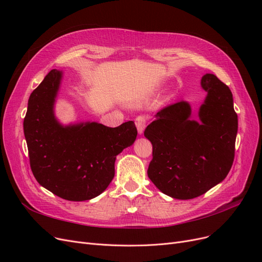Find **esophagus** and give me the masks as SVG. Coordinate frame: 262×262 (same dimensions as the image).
<instances>
[{
  "label": "esophagus",
  "mask_w": 262,
  "mask_h": 262,
  "mask_svg": "<svg viewBox=\"0 0 262 262\" xmlns=\"http://www.w3.org/2000/svg\"><path fill=\"white\" fill-rule=\"evenodd\" d=\"M146 122H147V117L145 115H139L136 117L135 123H136V127L139 135L143 134V130H145V127H146Z\"/></svg>",
  "instance_id": "obj_1"
}]
</instances>
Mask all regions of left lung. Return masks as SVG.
Returning <instances> with one entry per match:
<instances>
[{"label":"left lung","mask_w":262,"mask_h":262,"mask_svg":"<svg viewBox=\"0 0 262 262\" xmlns=\"http://www.w3.org/2000/svg\"><path fill=\"white\" fill-rule=\"evenodd\" d=\"M200 83L207 96L199 121L190 120L191 106L182 100L159 111L145 130L154 149L149 179L175 199L204 195L225 179L234 161L238 120L232 92L213 74Z\"/></svg>","instance_id":"left-lung-1"}]
</instances>
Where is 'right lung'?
Returning a JSON list of instances; mask_svg holds the SVG:
<instances>
[{
    "mask_svg": "<svg viewBox=\"0 0 262 262\" xmlns=\"http://www.w3.org/2000/svg\"><path fill=\"white\" fill-rule=\"evenodd\" d=\"M63 72L52 70L32 91L24 120L30 167L42 187L71 201L102 193L115 174V159L136 140L133 121L117 127L97 122L63 125L54 105Z\"/></svg>",
    "mask_w": 262,
    "mask_h": 262,
    "instance_id": "1",
    "label": "right lung"
}]
</instances>
